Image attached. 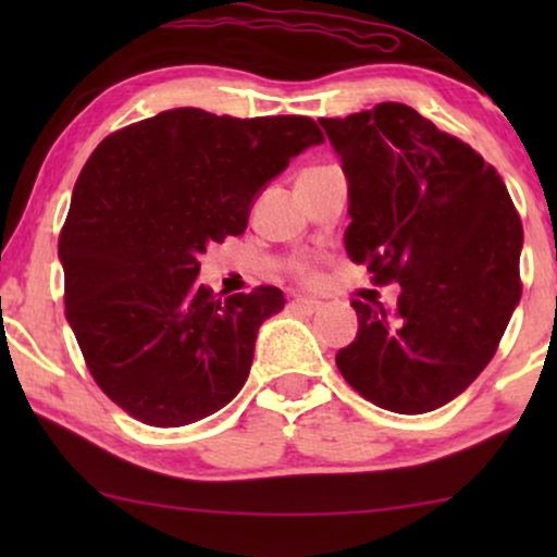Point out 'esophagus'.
<instances>
[{
  "mask_svg": "<svg viewBox=\"0 0 557 557\" xmlns=\"http://www.w3.org/2000/svg\"><path fill=\"white\" fill-rule=\"evenodd\" d=\"M322 307H324L322 301L309 299V296H294V299H292V309L301 311V314H307V317L317 314V311H322Z\"/></svg>",
  "mask_w": 557,
  "mask_h": 557,
  "instance_id": "34e87169",
  "label": "esophagus"
}]
</instances>
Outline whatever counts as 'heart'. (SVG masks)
<instances>
[{
	"mask_svg": "<svg viewBox=\"0 0 557 557\" xmlns=\"http://www.w3.org/2000/svg\"><path fill=\"white\" fill-rule=\"evenodd\" d=\"M322 170H326V166H314V170H307V172H304V174H311V172H322ZM299 273H301V276H311V271H309V265H299Z\"/></svg>",
	"mask_w": 557,
	"mask_h": 557,
	"instance_id": "heart-1",
	"label": "heart"
}]
</instances>
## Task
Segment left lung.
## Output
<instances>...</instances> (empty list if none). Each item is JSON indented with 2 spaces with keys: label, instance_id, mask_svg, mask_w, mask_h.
I'll use <instances>...</instances> for the list:
<instances>
[{
  "label": "left lung",
  "instance_id": "obj_1",
  "mask_svg": "<svg viewBox=\"0 0 557 557\" xmlns=\"http://www.w3.org/2000/svg\"><path fill=\"white\" fill-rule=\"evenodd\" d=\"M319 124L347 177V256L400 284L393 309L352 301L337 368L375 406L429 413L474 383L520 304V215L494 166L406 103Z\"/></svg>",
  "mask_w": 557,
  "mask_h": 557
}]
</instances>
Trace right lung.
I'll return each mask as SVG.
<instances>
[{
    "mask_svg": "<svg viewBox=\"0 0 557 557\" xmlns=\"http://www.w3.org/2000/svg\"><path fill=\"white\" fill-rule=\"evenodd\" d=\"M324 136L307 116L172 109L106 136L73 187L58 256L65 317L98 387L136 421L177 429L246 385L276 286L197 284L210 243L240 235L258 195Z\"/></svg>",
    "mask_w": 557,
    "mask_h": 557,
    "instance_id": "right-lung-1",
    "label": "right lung"
}]
</instances>
